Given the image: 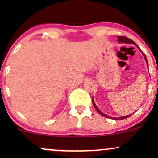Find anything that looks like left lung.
Listing matches in <instances>:
<instances>
[{
  "label": "left lung",
  "mask_w": 158,
  "mask_h": 158,
  "mask_svg": "<svg viewBox=\"0 0 158 158\" xmlns=\"http://www.w3.org/2000/svg\"><path fill=\"white\" fill-rule=\"evenodd\" d=\"M118 41H119V43H126V44H135V45H136L135 41H133L131 39H128V38L125 37V36H119V37H118ZM136 46H137V48H138L139 49V48L138 46H137V45H136ZM139 50H140V49H139ZM142 53L143 54V56H144L145 60H146V64H147V66H148V61H147V59H146V55H145L144 53H143V52H142ZM92 102H93V105H94V108H95L96 110H97L98 113H99V114H101V115L103 116V117H107V118L113 119H125L128 118V117H129L130 116H131V114H130V115L124 116V117H109V116L106 115V114H104L102 113V112H101L100 110H99V108H98L97 106H96V104H95V102H94V99H92Z\"/></svg>",
  "instance_id": "8db88e82"
}]
</instances>
